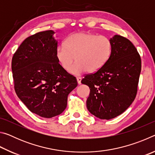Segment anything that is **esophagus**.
Segmentation results:
<instances>
[{
    "mask_svg": "<svg viewBox=\"0 0 155 155\" xmlns=\"http://www.w3.org/2000/svg\"><path fill=\"white\" fill-rule=\"evenodd\" d=\"M81 79H82V78H81V77H77V82H78V85H80V84L81 83Z\"/></svg>",
    "mask_w": 155,
    "mask_h": 155,
    "instance_id": "34e87169",
    "label": "esophagus"
}]
</instances>
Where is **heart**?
<instances>
[{"instance_id":"obj_1","label":"heart","mask_w":155,"mask_h":155,"mask_svg":"<svg viewBox=\"0 0 155 155\" xmlns=\"http://www.w3.org/2000/svg\"><path fill=\"white\" fill-rule=\"evenodd\" d=\"M113 46L110 39L90 33H75L68 37L65 44L57 49V57L64 70H69L76 58L77 62L70 72L74 75L88 70L97 72L111 55Z\"/></svg>"}]
</instances>
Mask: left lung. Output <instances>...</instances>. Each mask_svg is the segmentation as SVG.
Listing matches in <instances>:
<instances>
[{
	"label": "left lung",
	"mask_w": 155,
	"mask_h": 155,
	"mask_svg": "<svg viewBox=\"0 0 155 155\" xmlns=\"http://www.w3.org/2000/svg\"><path fill=\"white\" fill-rule=\"evenodd\" d=\"M113 49L109 61L81 83L89 86L87 108L102 120H110L124 112L135 98L141 72L140 54L127 38L115 35L110 39Z\"/></svg>",
	"instance_id": "obj_1"
}]
</instances>
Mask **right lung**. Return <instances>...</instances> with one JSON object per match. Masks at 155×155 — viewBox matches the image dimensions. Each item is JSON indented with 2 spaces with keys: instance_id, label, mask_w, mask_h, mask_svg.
Here are the masks:
<instances>
[{
  "instance_id": "right-lung-1",
  "label": "right lung",
  "mask_w": 155,
  "mask_h": 155,
  "mask_svg": "<svg viewBox=\"0 0 155 155\" xmlns=\"http://www.w3.org/2000/svg\"><path fill=\"white\" fill-rule=\"evenodd\" d=\"M52 30L28 37L13 56L12 70L18 98L30 111L51 118L64 111L68 96L78 85L57 57Z\"/></svg>"
}]
</instances>
